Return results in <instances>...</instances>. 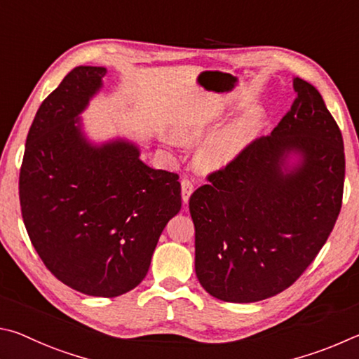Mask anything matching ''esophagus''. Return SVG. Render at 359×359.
Segmentation results:
<instances>
[{
    "label": "esophagus",
    "mask_w": 359,
    "mask_h": 359,
    "mask_svg": "<svg viewBox=\"0 0 359 359\" xmlns=\"http://www.w3.org/2000/svg\"><path fill=\"white\" fill-rule=\"evenodd\" d=\"M192 192H194L192 180L184 178L183 181H181V198H183V203L187 205V202H189V198L192 196Z\"/></svg>",
    "instance_id": "1"
}]
</instances>
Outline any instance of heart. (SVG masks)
Listing matches in <instances>:
<instances>
[{"label": "heart", "mask_w": 359, "mask_h": 359, "mask_svg": "<svg viewBox=\"0 0 359 359\" xmlns=\"http://www.w3.org/2000/svg\"><path fill=\"white\" fill-rule=\"evenodd\" d=\"M217 115H200L196 118H187L175 126V132L181 142L196 143L208 137L217 124ZM262 113L252 109L238 118L233 124L224 129L221 134L212 137L200 149V162L206 168H221L236 159L250 143H252L260 132ZM170 144H178L173 137L165 138Z\"/></svg>", "instance_id": "1"}]
</instances>
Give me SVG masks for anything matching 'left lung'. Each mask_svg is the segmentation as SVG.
I'll use <instances>...</instances> for the list:
<instances>
[{
  "label": "left lung",
  "mask_w": 359,
  "mask_h": 359,
  "mask_svg": "<svg viewBox=\"0 0 359 359\" xmlns=\"http://www.w3.org/2000/svg\"><path fill=\"white\" fill-rule=\"evenodd\" d=\"M297 99L271 135L249 144L192 194L196 274L211 297L255 303L290 287L328 240L342 206L345 154L322 94Z\"/></svg>",
  "instance_id": "obj_1"
}]
</instances>
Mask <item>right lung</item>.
<instances>
[{
  "label": "right lung",
  "mask_w": 359,
  "mask_h": 359,
  "mask_svg": "<svg viewBox=\"0 0 359 359\" xmlns=\"http://www.w3.org/2000/svg\"><path fill=\"white\" fill-rule=\"evenodd\" d=\"M107 69L79 66L41 104L18 181L25 227L62 284L115 298L144 279L167 222L181 210L178 175L148 167L126 138L93 143L80 115Z\"/></svg>",
  "instance_id": "obj_1"
}]
</instances>
